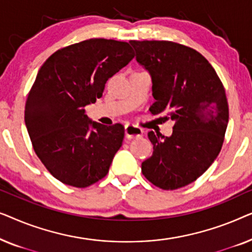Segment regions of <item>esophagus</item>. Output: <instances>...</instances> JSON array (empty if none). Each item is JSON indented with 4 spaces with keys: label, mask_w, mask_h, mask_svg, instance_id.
Returning <instances> with one entry per match:
<instances>
[{
    "label": "esophagus",
    "mask_w": 252,
    "mask_h": 252,
    "mask_svg": "<svg viewBox=\"0 0 252 252\" xmlns=\"http://www.w3.org/2000/svg\"><path fill=\"white\" fill-rule=\"evenodd\" d=\"M125 135L127 139H139L143 135V129L135 125L128 124L125 126Z\"/></svg>",
    "instance_id": "1"
}]
</instances>
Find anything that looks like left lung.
Returning a JSON list of instances; mask_svg holds the SVG:
<instances>
[{
    "label": "left lung",
    "mask_w": 252,
    "mask_h": 252,
    "mask_svg": "<svg viewBox=\"0 0 252 252\" xmlns=\"http://www.w3.org/2000/svg\"><path fill=\"white\" fill-rule=\"evenodd\" d=\"M137 63L153 80V115L166 112L174 120L173 133H148L153 156L141 170L164 190L185 187L201 177L221 150L228 103L222 82L204 56L171 41H129Z\"/></svg>",
    "instance_id": "8db88e82"
}]
</instances>
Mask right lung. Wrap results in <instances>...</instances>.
<instances>
[{"mask_svg": "<svg viewBox=\"0 0 252 252\" xmlns=\"http://www.w3.org/2000/svg\"><path fill=\"white\" fill-rule=\"evenodd\" d=\"M133 58L129 43L89 39L57 50L37 72L25 124L36 156L57 180L85 188L108 174L125 129L92 122L85 106L102 97L108 79Z\"/></svg>", "mask_w": 252, "mask_h": 252, "instance_id": "add662e5", "label": "right lung"}]
</instances>
